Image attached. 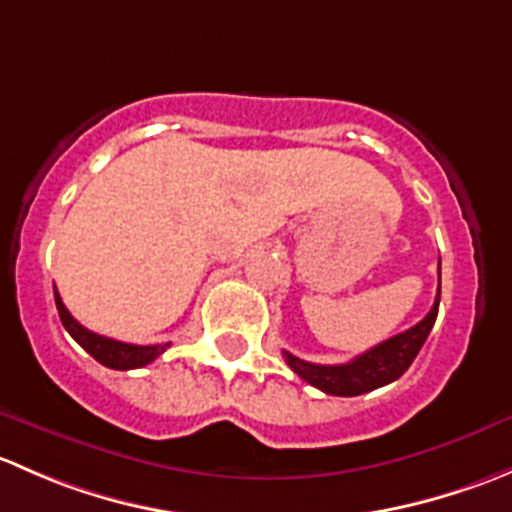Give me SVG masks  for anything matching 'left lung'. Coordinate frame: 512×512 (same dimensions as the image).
<instances>
[{"mask_svg": "<svg viewBox=\"0 0 512 512\" xmlns=\"http://www.w3.org/2000/svg\"><path fill=\"white\" fill-rule=\"evenodd\" d=\"M438 302H441V262H438L436 302H433L431 312H428L416 327L406 329V332L376 344L374 349L359 354L356 359L347 361V364H334V366L312 364V361L297 359V356L289 352H282V354H285L289 369H292L294 374H299L307 384H312L314 389L324 391V394H332V396L366 394V391H374L379 389V386L391 384V381H396L406 369H409L411 361H414L416 354L421 352L426 337L431 334L433 324H436Z\"/></svg>", "mask_w": 512, "mask_h": 512, "instance_id": "left-lung-1", "label": "left lung"}]
</instances>
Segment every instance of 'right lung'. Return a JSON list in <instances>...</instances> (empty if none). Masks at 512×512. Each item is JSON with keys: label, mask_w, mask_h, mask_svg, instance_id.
<instances>
[{"label": "right lung", "mask_w": 512, "mask_h": 512, "mask_svg": "<svg viewBox=\"0 0 512 512\" xmlns=\"http://www.w3.org/2000/svg\"><path fill=\"white\" fill-rule=\"evenodd\" d=\"M54 299H56V309H59L61 324L66 327V332H69L71 337L86 349V352L94 356L98 364L108 366V369H118V371L141 369V366L151 364L153 359H158V356L170 347V342L153 344V347H138V344H126V342H116V339L101 337V334L81 327V324L71 317L69 309H66L64 302H61L56 287H54Z\"/></svg>", "instance_id": "add662e5"}]
</instances>
